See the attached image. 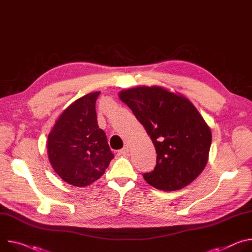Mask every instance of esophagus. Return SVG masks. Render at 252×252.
I'll return each mask as SVG.
<instances>
[{
  "instance_id": "esophagus-1",
  "label": "esophagus",
  "mask_w": 252,
  "mask_h": 252,
  "mask_svg": "<svg viewBox=\"0 0 252 252\" xmlns=\"http://www.w3.org/2000/svg\"><path fill=\"white\" fill-rule=\"evenodd\" d=\"M128 153H129V147H128V146L123 147L122 149H120V150L118 151V154H119V155H126V154H128Z\"/></svg>"
}]
</instances>
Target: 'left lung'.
Returning a JSON list of instances; mask_svg holds the SVG:
<instances>
[{"instance_id": "1", "label": "left lung", "mask_w": 252, "mask_h": 252, "mask_svg": "<svg viewBox=\"0 0 252 252\" xmlns=\"http://www.w3.org/2000/svg\"><path fill=\"white\" fill-rule=\"evenodd\" d=\"M155 146L153 171L143 177L163 191L179 190L204 169L211 131L197 109L185 97L162 87H137L119 93Z\"/></svg>"}]
</instances>
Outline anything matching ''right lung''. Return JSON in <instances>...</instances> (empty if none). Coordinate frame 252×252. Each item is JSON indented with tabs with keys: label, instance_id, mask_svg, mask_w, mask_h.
Returning <instances> with one entry per match:
<instances>
[{
	"label": "right lung",
	"instance_id": "add662e5",
	"mask_svg": "<svg viewBox=\"0 0 252 252\" xmlns=\"http://www.w3.org/2000/svg\"><path fill=\"white\" fill-rule=\"evenodd\" d=\"M87 94L61 114L48 136V155L55 172L65 182L84 187L99 179L114 158L105 132L99 128L96 100Z\"/></svg>",
	"mask_w": 252,
	"mask_h": 252
}]
</instances>
